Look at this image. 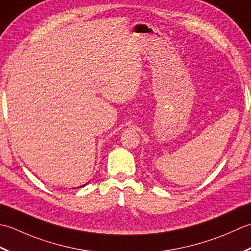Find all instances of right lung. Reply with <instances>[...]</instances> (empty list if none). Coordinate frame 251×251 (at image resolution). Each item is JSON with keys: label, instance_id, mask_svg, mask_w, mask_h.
<instances>
[{"label": "right lung", "instance_id": "1", "mask_svg": "<svg viewBox=\"0 0 251 251\" xmlns=\"http://www.w3.org/2000/svg\"><path fill=\"white\" fill-rule=\"evenodd\" d=\"M83 186H84V185H82V186H80V187H83Z\"/></svg>", "mask_w": 251, "mask_h": 251}]
</instances>
